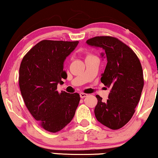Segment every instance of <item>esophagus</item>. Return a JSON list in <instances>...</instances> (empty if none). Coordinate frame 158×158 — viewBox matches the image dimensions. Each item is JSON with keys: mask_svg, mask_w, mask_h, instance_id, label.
Here are the masks:
<instances>
[{"mask_svg": "<svg viewBox=\"0 0 158 158\" xmlns=\"http://www.w3.org/2000/svg\"><path fill=\"white\" fill-rule=\"evenodd\" d=\"M86 96H87V94H84V93H81V94H80V97L81 98L86 97Z\"/></svg>", "mask_w": 158, "mask_h": 158, "instance_id": "34e87169", "label": "esophagus"}]
</instances>
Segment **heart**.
I'll list each match as a JSON object with an SVG mask.
<instances>
[{"label": "heart", "instance_id": "1", "mask_svg": "<svg viewBox=\"0 0 158 158\" xmlns=\"http://www.w3.org/2000/svg\"><path fill=\"white\" fill-rule=\"evenodd\" d=\"M87 56H91V54H88V55H87Z\"/></svg>", "mask_w": 158, "mask_h": 158}]
</instances>
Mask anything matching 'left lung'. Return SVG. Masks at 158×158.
I'll return each instance as SVG.
<instances>
[{
    "instance_id": "left-lung-1",
    "label": "left lung",
    "mask_w": 158,
    "mask_h": 158,
    "mask_svg": "<svg viewBox=\"0 0 158 158\" xmlns=\"http://www.w3.org/2000/svg\"><path fill=\"white\" fill-rule=\"evenodd\" d=\"M91 46L104 49L107 60L101 81L111 90L106 102L98 95L95 107L98 121L111 130H118L130 121L135 111L143 87V74L135 53L123 42L110 36L87 40Z\"/></svg>"
}]
</instances>
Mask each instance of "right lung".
Wrapping results in <instances>:
<instances>
[{"instance_id": "1", "label": "right lung", "mask_w": 158, "mask_h": 158, "mask_svg": "<svg viewBox=\"0 0 158 158\" xmlns=\"http://www.w3.org/2000/svg\"><path fill=\"white\" fill-rule=\"evenodd\" d=\"M79 41L44 40L23 58L19 70V86L26 107L45 130L56 132L71 122L79 105L77 93H59L58 83L67 78L63 70L66 57Z\"/></svg>"}]
</instances>
